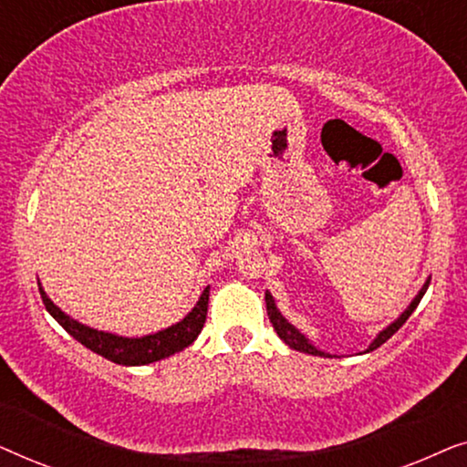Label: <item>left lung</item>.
Returning <instances> with one entry per match:
<instances>
[{
    "label": "left lung",
    "instance_id": "1",
    "mask_svg": "<svg viewBox=\"0 0 467 467\" xmlns=\"http://www.w3.org/2000/svg\"><path fill=\"white\" fill-rule=\"evenodd\" d=\"M430 280H431V276L425 280V285L420 286V291L417 293V296H414V299L410 304H408V308L401 312V315L395 318L393 323H389L385 329L382 331H379V334H376V337L372 342H369V347L363 350V353H372V350H376L380 347V344H385L389 337H391L395 331H398L401 325H404L406 321H408V317L412 315L414 310H417V306H419V302L420 299H423V296H425V291H427V286H430ZM265 308H267V317H270V323H272V327L276 329V334H278V337L280 340H283L285 344H289V348H293V350H299V353H306V355H315V357H336V355H329V353H325V350H321V348H317L315 344L310 342V337H306L302 331H299L296 325L293 323H289L286 321V318L283 317V312L278 310V306H276V302H274V297H272V293L270 291H265Z\"/></svg>",
    "mask_w": 467,
    "mask_h": 467
}]
</instances>
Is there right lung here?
Masks as SVG:
<instances>
[{
	"label": "right lung",
	"mask_w": 467,
	"mask_h": 467,
	"mask_svg": "<svg viewBox=\"0 0 467 467\" xmlns=\"http://www.w3.org/2000/svg\"><path fill=\"white\" fill-rule=\"evenodd\" d=\"M42 302L50 312V317L67 331L74 340H78L82 347H87L93 353L104 357V359L119 363V366H149V363L161 361L165 357L181 353L195 342V337L200 336V331L206 323V312H208V299H210V286L203 289V293L197 299V304L191 308V312L182 321H178L170 327H165L157 334H149L142 337H125L119 334H110V331L93 329L88 325L76 321L69 315H66L59 306L53 304V299L47 296V291L42 289L40 280Z\"/></svg>",
	"instance_id": "add662e5"
}]
</instances>
